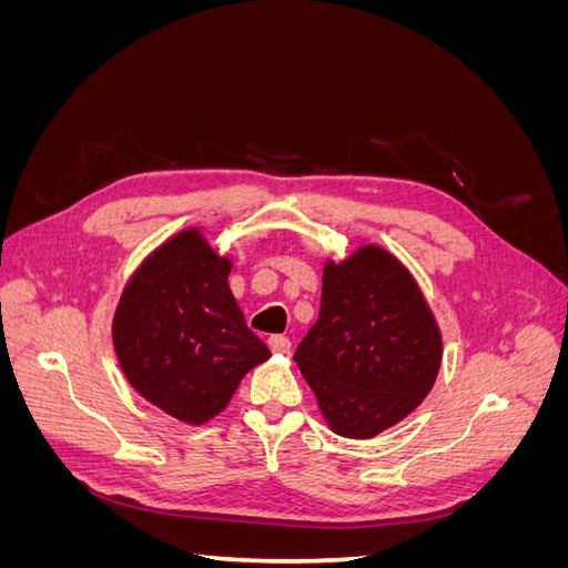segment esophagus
<instances>
[{
  "label": "esophagus",
  "mask_w": 568,
  "mask_h": 568,
  "mask_svg": "<svg viewBox=\"0 0 568 568\" xmlns=\"http://www.w3.org/2000/svg\"><path fill=\"white\" fill-rule=\"evenodd\" d=\"M267 346H270V351H272V353H277V355H286V353H291V341H288L286 336H270Z\"/></svg>",
  "instance_id": "esophagus-1"
}]
</instances>
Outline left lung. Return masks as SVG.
I'll list each match as a JSON object with an SVG mask.
<instances>
[{
	"instance_id": "obj_1",
	"label": "left lung",
	"mask_w": 568,
	"mask_h": 568,
	"mask_svg": "<svg viewBox=\"0 0 568 568\" xmlns=\"http://www.w3.org/2000/svg\"><path fill=\"white\" fill-rule=\"evenodd\" d=\"M294 359L334 434L374 438L432 393L443 336L412 272L365 244L324 263L320 317Z\"/></svg>"
}]
</instances>
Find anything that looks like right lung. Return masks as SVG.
I'll return each instance as SVG.
<instances>
[{"mask_svg": "<svg viewBox=\"0 0 568 568\" xmlns=\"http://www.w3.org/2000/svg\"><path fill=\"white\" fill-rule=\"evenodd\" d=\"M232 261L199 227L144 257L120 294L113 348L130 386L184 424L201 426L270 357L227 284Z\"/></svg>", "mask_w": 568, "mask_h": 568, "instance_id": "right-lung-1", "label": "right lung"}]
</instances>
